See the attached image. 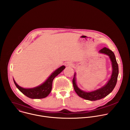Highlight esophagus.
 <instances>
[{
	"label": "esophagus",
	"mask_w": 130,
	"mask_h": 130,
	"mask_svg": "<svg viewBox=\"0 0 130 130\" xmlns=\"http://www.w3.org/2000/svg\"><path fill=\"white\" fill-rule=\"evenodd\" d=\"M65 65L66 66H72V63L70 62H67L65 63Z\"/></svg>",
	"instance_id": "34e87169"
}]
</instances>
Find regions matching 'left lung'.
<instances>
[{
  "instance_id": "left-lung-1",
  "label": "left lung",
  "mask_w": 130,
  "mask_h": 130,
  "mask_svg": "<svg viewBox=\"0 0 130 130\" xmlns=\"http://www.w3.org/2000/svg\"><path fill=\"white\" fill-rule=\"evenodd\" d=\"M99 52L100 53L107 55L109 57L111 62H112V73L110 79L106 84L96 90L90 92H86L81 90L77 85L76 82V73L74 75L72 80L73 88L77 95L79 97L89 101H96L97 100H100L107 96L113 91L116 85L117 81L119 69L118 65L114 52L112 50H109L108 48L106 47L103 48Z\"/></svg>"
}]
</instances>
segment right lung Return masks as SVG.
I'll list each match as a JSON object with an SVG mask.
<instances>
[{
    "mask_svg": "<svg viewBox=\"0 0 130 130\" xmlns=\"http://www.w3.org/2000/svg\"><path fill=\"white\" fill-rule=\"evenodd\" d=\"M65 66H62L55 70L47 80L41 85L32 88H24L18 85L13 79L14 82L17 87L23 94L31 99H42L48 96L52 89V82L54 78L57 76L64 69Z\"/></svg>",
    "mask_w": 130,
    "mask_h": 130,
    "instance_id": "add662e5",
    "label": "right lung"
}]
</instances>
